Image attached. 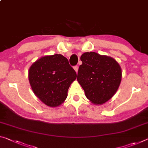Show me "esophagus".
<instances>
[{
	"label": "esophagus",
	"mask_w": 148,
	"mask_h": 148,
	"mask_svg": "<svg viewBox=\"0 0 148 148\" xmlns=\"http://www.w3.org/2000/svg\"><path fill=\"white\" fill-rule=\"evenodd\" d=\"M74 70H75V71H76V72L77 73V72H78V66H74Z\"/></svg>",
	"instance_id": "obj_1"
}]
</instances>
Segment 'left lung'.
<instances>
[{
  "instance_id": "left-lung-1",
  "label": "left lung",
  "mask_w": 148,
  "mask_h": 148,
  "mask_svg": "<svg viewBox=\"0 0 148 148\" xmlns=\"http://www.w3.org/2000/svg\"><path fill=\"white\" fill-rule=\"evenodd\" d=\"M77 80L86 97L95 105H102L113 96L120 86L122 70L114 58L95 52L81 56Z\"/></svg>"
}]
</instances>
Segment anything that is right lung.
<instances>
[{
    "label": "right lung",
    "instance_id": "obj_1",
    "mask_svg": "<svg viewBox=\"0 0 148 148\" xmlns=\"http://www.w3.org/2000/svg\"><path fill=\"white\" fill-rule=\"evenodd\" d=\"M76 76L67 58L58 54L37 60L30 66L28 74L34 94L51 107L59 106L64 101L68 90Z\"/></svg>",
    "mask_w": 148,
    "mask_h": 148
}]
</instances>
